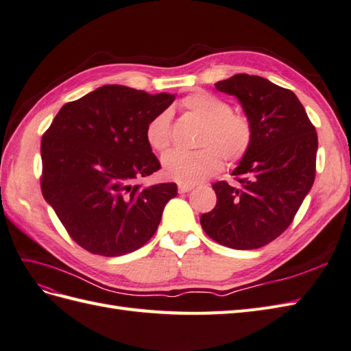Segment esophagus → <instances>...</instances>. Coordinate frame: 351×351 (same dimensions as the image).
<instances>
[{"mask_svg": "<svg viewBox=\"0 0 351 351\" xmlns=\"http://www.w3.org/2000/svg\"><path fill=\"white\" fill-rule=\"evenodd\" d=\"M193 188H194V185H191V184H179V185H178V190H179V193H181V194L191 191Z\"/></svg>", "mask_w": 351, "mask_h": 351, "instance_id": "1", "label": "esophagus"}]
</instances>
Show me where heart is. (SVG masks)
<instances>
[{
  "label": "heart",
  "mask_w": 351,
  "mask_h": 351,
  "mask_svg": "<svg viewBox=\"0 0 351 351\" xmlns=\"http://www.w3.org/2000/svg\"><path fill=\"white\" fill-rule=\"evenodd\" d=\"M182 106L204 125L199 141L203 148L194 152H166L161 158L166 178L193 185L219 172L223 166L221 154L230 163L245 157L252 142V128L245 115L232 114L227 102L209 93L186 96ZM145 136L148 145L156 151H165L170 145L167 111L157 114L148 123Z\"/></svg>",
  "instance_id": "obj_1"
}]
</instances>
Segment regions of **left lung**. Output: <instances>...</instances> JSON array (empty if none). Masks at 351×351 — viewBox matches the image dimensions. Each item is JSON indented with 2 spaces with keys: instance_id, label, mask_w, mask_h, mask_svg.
Instances as JSON below:
<instances>
[{
  "instance_id": "obj_1",
  "label": "left lung",
  "mask_w": 351,
  "mask_h": 351,
  "mask_svg": "<svg viewBox=\"0 0 351 351\" xmlns=\"http://www.w3.org/2000/svg\"><path fill=\"white\" fill-rule=\"evenodd\" d=\"M237 97L252 142L231 175L213 184L217 206L203 213L206 234L239 250L268 245L289 227L316 175L317 133L293 92L258 75L236 74L215 84Z\"/></svg>"
}]
</instances>
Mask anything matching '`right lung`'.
Here are the masks:
<instances>
[{
  "label": "right lung",
  "mask_w": 351,
  "mask_h": 351,
  "mask_svg": "<svg viewBox=\"0 0 351 351\" xmlns=\"http://www.w3.org/2000/svg\"><path fill=\"white\" fill-rule=\"evenodd\" d=\"M176 95H149L119 84L65 104L41 141L44 199L77 243L120 256L154 236L173 182L134 185L161 167L147 125Z\"/></svg>",
  "instance_id": "add662e5"
}]
</instances>
